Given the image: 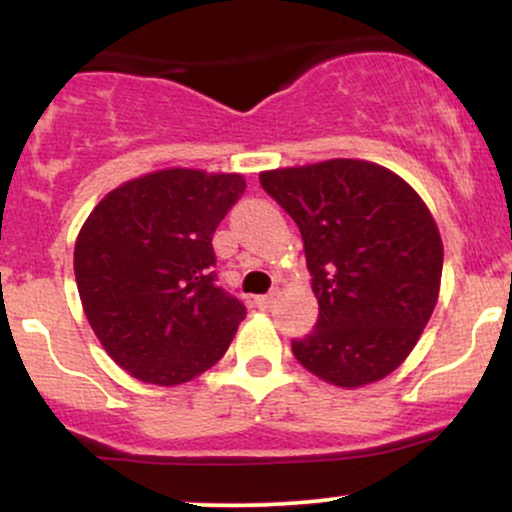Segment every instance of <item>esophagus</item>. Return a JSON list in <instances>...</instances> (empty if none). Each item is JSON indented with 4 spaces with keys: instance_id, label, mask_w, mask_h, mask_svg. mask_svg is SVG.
I'll list each match as a JSON object with an SVG mask.
<instances>
[{
    "instance_id": "obj_1",
    "label": "esophagus",
    "mask_w": 512,
    "mask_h": 512,
    "mask_svg": "<svg viewBox=\"0 0 512 512\" xmlns=\"http://www.w3.org/2000/svg\"><path fill=\"white\" fill-rule=\"evenodd\" d=\"M274 303H276L274 293H267V296H257V298H255V305H257V308H260V310L274 308Z\"/></svg>"
}]
</instances>
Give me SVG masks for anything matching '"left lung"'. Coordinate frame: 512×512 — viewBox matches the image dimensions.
Instances as JSON below:
<instances>
[{
	"instance_id": "obj_1",
	"label": "left lung",
	"mask_w": 512,
	"mask_h": 512,
	"mask_svg": "<svg viewBox=\"0 0 512 512\" xmlns=\"http://www.w3.org/2000/svg\"><path fill=\"white\" fill-rule=\"evenodd\" d=\"M296 221L320 315L291 351L339 387L385 378L419 342L438 301L443 243L399 175L354 158L260 173Z\"/></svg>"
}]
</instances>
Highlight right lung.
I'll return each mask as SVG.
<instances>
[{"label":"right lung","instance_id":"obj_1","mask_svg":"<svg viewBox=\"0 0 512 512\" xmlns=\"http://www.w3.org/2000/svg\"><path fill=\"white\" fill-rule=\"evenodd\" d=\"M243 175L170 168L129 180L91 211L74 248L81 303L110 358L137 380L180 385L226 354L245 305L211 248Z\"/></svg>","mask_w":512,"mask_h":512}]
</instances>
